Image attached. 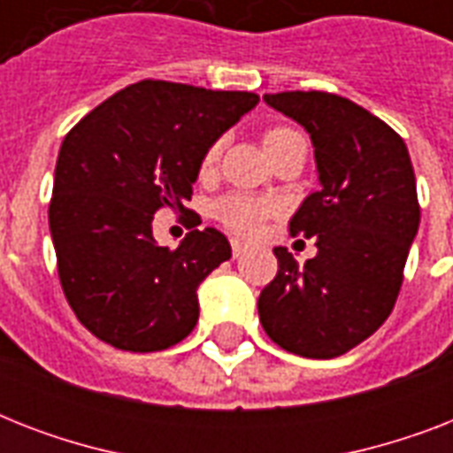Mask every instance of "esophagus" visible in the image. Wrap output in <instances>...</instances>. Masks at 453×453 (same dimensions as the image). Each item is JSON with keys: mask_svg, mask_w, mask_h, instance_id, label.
<instances>
[{"mask_svg": "<svg viewBox=\"0 0 453 453\" xmlns=\"http://www.w3.org/2000/svg\"><path fill=\"white\" fill-rule=\"evenodd\" d=\"M247 244H244V242H240V240H233V256L234 258H240V256H244L247 254Z\"/></svg>", "mask_w": 453, "mask_h": 453, "instance_id": "1", "label": "esophagus"}]
</instances>
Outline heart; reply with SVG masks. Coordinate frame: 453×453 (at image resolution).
Listing matches in <instances>:
<instances>
[{
    "instance_id": "1",
    "label": "heart",
    "mask_w": 453,
    "mask_h": 453,
    "mask_svg": "<svg viewBox=\"0 0 453 453\" xmlns=\"http://www.w3.org/2000/svg\"><path fill=\"white\" fill-rule=\"evenodd\" d=\"M296 134V131L287 129V127H273L263 134V145L265 150H273L277 143H282L284 138ZM220 155V143H213L209 150H206L204 159H202V171H209L216 164ZM275 211V206L265 202V199L249 197V195H230V197H223L216 204V216H219L223 223H226L230 230L240 234H256L261 230L263 220L268 219L270 213Z\"/></svg>"
}]
</instances>
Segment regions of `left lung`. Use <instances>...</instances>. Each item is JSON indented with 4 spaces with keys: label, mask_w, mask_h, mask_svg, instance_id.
Instances as JSON below:
<instances>
[{
    "label": "left lung",
    "mask_w": 453,
    "mask_h": 453,
    "mask_svg": "<svg viewBox=\"0 0 453 453\" xmlns=\"http://www.w3.org/2000/svg\"><path fill=\"white\" fill-rule=\"evenodd\" d=\"M263 101L310 134L319 190L289 220L291 234L317 237L298 265L275 247V280L258 317L280 348L331 359L369 338L393 312L421 209L404 141L357 103L324 91L265 94Z\"/></svg>",
    "instance_id": "8db88e82"
}]
</instances>
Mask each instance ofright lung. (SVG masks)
Returning a JSON list of instances; mask_svg holds the SVG:
<instances>
[{"mask_svg": "<svg viewBox=\"0 0 453 453\" xmlns=\"http://www.w3.org/2000/svg\"><path fill=\"white\" fill-rule=\"evenodd\" d=\"M258 105L249 91L143 80L74 124L60 145L49 204L58 277L96 338L129 352L166 350L197 324V287L227 261L216 227L159 247L152 219L188 211L206 150Z\"/></svg>", "mask_w": 453, "mask_h": 453, "instance_id": "1", "label": "right lung"}]
</instances>
